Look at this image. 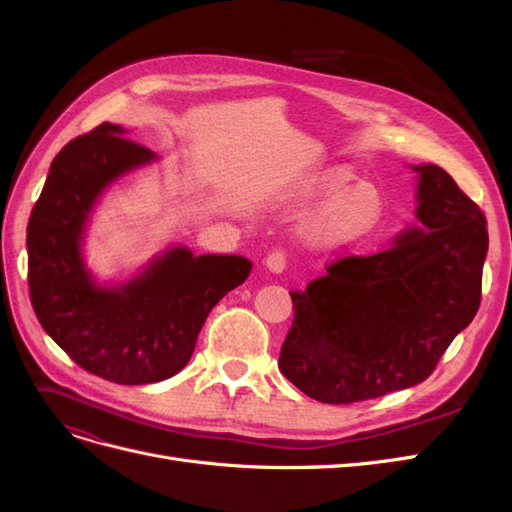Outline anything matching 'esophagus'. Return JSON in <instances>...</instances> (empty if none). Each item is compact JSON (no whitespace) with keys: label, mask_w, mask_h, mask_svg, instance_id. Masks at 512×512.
I'll use <instances>...</instances> for the list:
<instances>
[{"label":"esophagus","mask_w":512,"mask_h":512,"mask_svg":"<svg viewBox=\"0 0 512 512\" xmlns=\"http://www.w3.org/2000/svg\"><path fill=\"white\" fill-rule=\"evenodd\" d=\"M288 265V254L286 250H273L267 258H265V267L271 271V273H282Z\"/></svg>","instance_id":"1"}]
</instances>
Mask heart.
Wrapping results in <instances>:
<instances>
[{"label": "heart", "mask_w": 512, "mask_h": 512, "mask_svg": "<svg viewBox=\"0 0 512 512\" xmlns=\"http://www.w3.org/2000/svg\"><path fill=\"white\" fill-rule=\"evenodd\" d=\"M350 185L352 179L344 173H329L318 181L314 190L316 196H337L320 211V215H316V220L309 226V237L318 245L335 247L352 243L365 237L380 222V194L369 185H359V188L352 190Z\"/></svg>", "instance_id": "heart-1"}]
</instances>
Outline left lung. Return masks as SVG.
Here are the masks:
<instances>
[{
  "label": "left lung",
  "mask_w": 512,
  "mask_h": 512,
  "mask_svg": "<svg viewBox=\"0 0 512 512\" xmlns=\"http://www.w3.org/2000/svg\"><path fill=\"white\" fill-rule=\"evenodd\" d=\"M416 218L395 247L346 256L305 292L280 369L322 404H354L427 380L480 305L489 247L485 213L436 164L414 166Z\"/></svg>",
  "instance_id": "8db88e82"
}]
</instances>
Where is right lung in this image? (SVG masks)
<instances>
[{"label": "right lung", "instance_id": "1", "mask_svg": "<svg viewBox=\"0 0 512 512\" xmlns=\"http://www.w3.org/2000/svg\"><path fill=\"white\" fill-rule=\"evenodd\" d=\"M153 158L121 126L100 123L57 153L27 224L29 299L42 329L76 365L117 384L181 371L215 303L252 271L241 256L177 247L126 286L91 284L79 252L87 213L104 185Z\"/></svg>", "mask_w": 512, "mask_h": 512}]
</instances>
